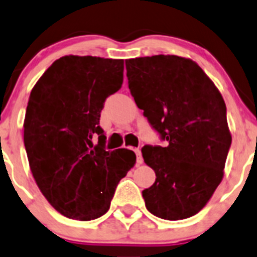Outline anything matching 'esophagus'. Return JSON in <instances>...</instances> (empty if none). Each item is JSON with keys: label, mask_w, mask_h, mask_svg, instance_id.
<instances>
[{"label": "esophagus", "mask_w": 257, "mask_h": 257, "mask_svg": "<svg viewBox=\"0 0 257 257\" xmlns=\"http://www.w3.org/2000/svg\"><path fill=\"white\" fill-rule=\"evenodd\" d=\"M133 151L136 152V154H137V164H142V163H143V157H142L141 149H139V148H134Z\"/></svg>", "instance_id": "esophagus-1"}]
</instances>
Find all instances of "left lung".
Instances as JSON below:
<instances>
[{"label": "left lung", "mask_w": 257, "mask_h": 257, "mask_svg": "<svg viewBox=\"0 0 257 257\" xmlns=\"http://www.w3.org/2000/svg\"><path fill=\"white\" fill-rule=\"evenodd\" d=\"M137 106L167 142L144 146V162L156 172L142 192L147 210L163 220L200 212L223 178L231 137L226 104L193 60L154 55L125 60Z\"/></svg>", "instance_id": "obj_1"}]
</instances>
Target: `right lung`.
<instances>
[{
	"label": "right lung",
	"instance_id": "right-lung-1",
	"mask_svg": "<svg viewBox=\"0 0 257 257\" xmlns=\"http://www.w3.org/2000/svg\"><path fill=\"white\" fill-rule=\"evenodd\" d=\"M123 70L121 59L68 55L52 62L30 94L24 121L30 169L47 202L65 217L103 216L136 164L133 151H105L99 125L104 101L123 84Z\"/></svg>",
	"mask_w": 257,
	"mask_h": 257
}]
</instances>
